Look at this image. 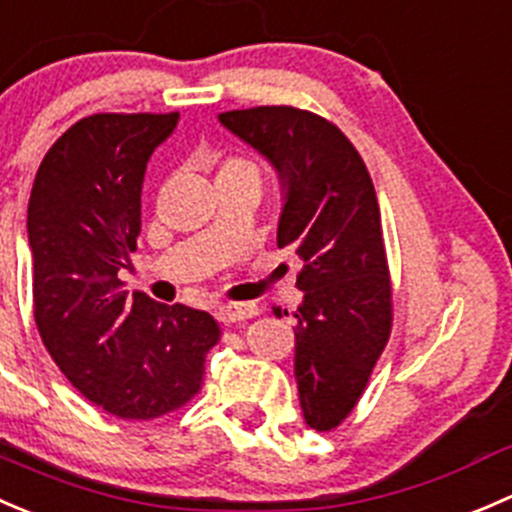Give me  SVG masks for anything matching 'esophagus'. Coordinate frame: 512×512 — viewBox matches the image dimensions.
I'll return each mask as SVG.
<instances>
[{"label": "esophagus", "instance_id": "obj_1", "mask_svg": "<svg viewBox=\"0 0 512 512\" xmlns=\"http://www.w3.org/2000/svg\"><path fill=\"white\" fill-rule=\"evenodd\" d=\"M258 313L256 303H224V306L216 308V318L221 323H239L246 318H254Z\"/></svg>", "mask_w": 512, "mask_h": 512}]
</instances>
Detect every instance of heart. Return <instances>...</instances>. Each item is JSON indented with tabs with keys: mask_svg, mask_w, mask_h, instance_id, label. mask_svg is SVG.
<instances>
[{
	"mask_svg": "<svg viewBox=\"0 0 512 512\" xmlns=\"http://www.w3.org/2000/svg\"><path fill=\"white\" fill-rule=\"evenodd\" d=\"M231 171H251V174H258V169L251 164L249 159H239V156H231V159H226L224 164H221L219 174H231Z\"/></svg>",
	"mask_w": 512,
	"mask_h": 512,
	"instance_id": "b5f03b06",
	"label": "heart"
}]
</instances>
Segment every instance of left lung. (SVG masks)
Masks as SVG:
<instances>
[{"label":"left lung","mask_w":512,"mask_h":512,"mask_svg":"<svg viewBox=\"0 0 512 512\" xmlns=\"http://www.w3.org/2000/svg\"><path fill=\"white\" fill-rule=\"evenodd\" d=\"M278 171V249L301 266L296 383L303 418L333 430L356 408L393 326V291L371 174L348 136L296 106L219 114ZM281 318V308H273ZM286 313V311H283ZM288 316V313H286Z\"/></svg>","instance_id":"8db88e82"}]
</instances>
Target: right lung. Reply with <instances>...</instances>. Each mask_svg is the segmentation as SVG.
<instances>
[{
	"mask_svg": "<svg viewBox=\"0 0 512 512\" xmlns=\"http://www.w3.org/2000/svg\"><path fill=\"white\" fill-rule=\"evenodd\" d=\"M179 114H91L44 156L29 196L34 321L74 388L124 421L179 411L201 391L221 328L206 311L124 291L141 231L146 161Z\"/></svg>",
	"mask_w": 512,
	"mask_h": 512,
	"instance_id": "right-lung-1",
	"label": "right lung"
}]
</instances>
